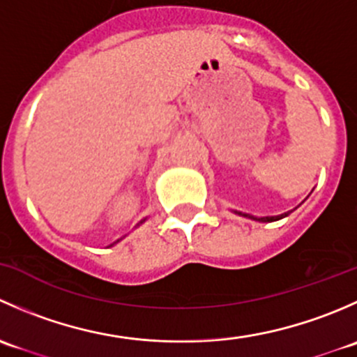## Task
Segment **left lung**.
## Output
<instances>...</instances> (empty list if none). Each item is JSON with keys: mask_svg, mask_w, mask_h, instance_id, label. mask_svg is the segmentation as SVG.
Returning a JSON list of instances; mask_svg holds the SVG:
<instances>
[{"mask_svg": "<svg viewBox=\"0 0 357 357\" xmlns=\"http://www.w3.org/2000/svg\"><path fill=\"white\" fill-rule=\"evenodd\" d=\"M235 214L238 215H243V218H248V219H254V221H259V222H273V221H280V219L287 218V215L290 214V212H285V214H280V215H264V218H255V215L252 214H247V212H240V211H233Z\"/></svg>", "mask_w": 357, "mask_h": 357, "instance_id": "1", "label": "left lung"}]
</instances>
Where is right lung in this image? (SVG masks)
<instances>
[{"label":"right lung","instance_id":"right-lung-1","mask_svg":"<svg viewBox=\"0 0 357 357\" xmlns=\"http://www.w3.org/2000/svg\"><path fill=\"white\" fill-rule=\"evenodd\" d=\"M145 221H146V218H145V219H142V221H139V222H138V225H136V228H138V226H139V225H143V222H145ZM121 240H122V238H121ZM121 240H117V242L110 243V245H109V247H114V245H115V243H119V242H121Z\"/></svg>","mask_w":357,"mask_h":357}]
</instances>
